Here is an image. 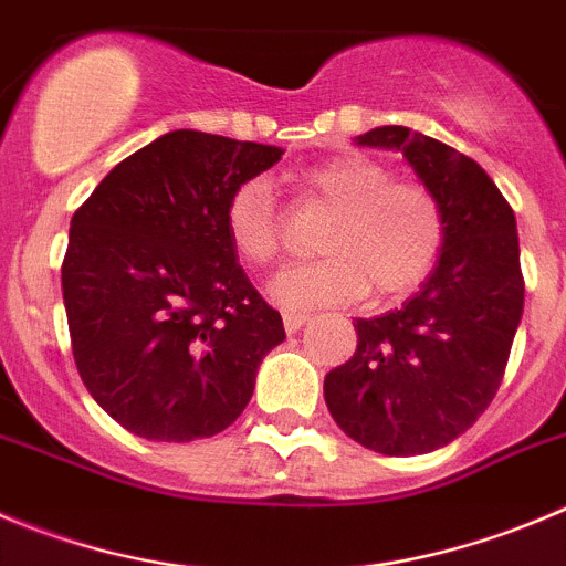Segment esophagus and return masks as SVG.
I'll use <instances>...</instances> for the list:
<instances>
[{"label":"esophagus","mask_w":566,"mask_h":566,"mask_svg":"<svg viewBox=\"0 0 566 566\" xmlns=\"http://www.w3.org/2000/svg\"><path fill=\"white\" fill-rule=\"evenodd\" d=\"M282 321H284V329H287V332H298L301 326L307 324L310 315H304V313H284Z\"/></svg>","instance_id":"34e87169"}]
</instances>
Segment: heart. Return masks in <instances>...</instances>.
<instances>
[{
  "instance_id": "obj_1",
  "label": "heart",
  "mask_w": 566,
  "mask_h": 566,
  "mask_svg": "<svg viewBox=\"0 0 566 566\" xmlns=\"http://www.w3.org/2000/svg\"><path fill=\"white\" fill-rule=\"evenodd\" d=\"M301 203L332 211L318 251L324 259L282 271L271 295L284 310L352 304L371 290L396 298L419 287L447 240V214L427 184L394 178L388 164L366 156H337L298 178ZM223 226L237 256L253 268L273 265L282 253V220L271 184L248 178L231 189Z\"/></svg>"
}]
</instances>
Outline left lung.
Returning <instances> with one entry per match:
<instances>
[{
    "label": "left lung",
    "instance_id": "left-lung-1",
    "mask_svg": "<svg viewBox=\"0 0 566 566\" xmlns=\"http://www.w3.org/2000/svg\"><path fill=\"white\" fill-rule=\"evenodd\" d=\"M396 147L438 195L447 240L424 287L355 324L357 348L324 379L332 419L382 455H424L467 432L509 366L525 304L520 237L509 200L474 158L405 125L363 134Z\"/></svg>",
    "mask_w": 566,
    "mask_h": 566
}]
</instances>
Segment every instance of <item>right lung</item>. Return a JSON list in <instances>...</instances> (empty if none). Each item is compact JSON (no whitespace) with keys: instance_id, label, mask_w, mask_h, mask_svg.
Returning a JSON list of instances; mask_svg holds the SVG:
<instances>
[{"instance_id":"1","label":"right lung","mask_w":566,"mask_h":566,"mask_svg":"<svg viewBox=\"0 0 566 566\" xmlns=\"http://www.w3.org/2000/svg\"><path fill=\"white\" fill-rule=\"evenodd\" d=\"M279 158L271 145L172 130L75 211L61 265L72 355L94 402L134 436L223 432L284 340L223 226L231 189Z\"/></svg>"}]
</instances>
